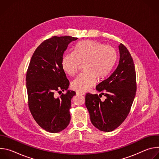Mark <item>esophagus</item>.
<instances>
[{"label":"esophagus","instance_id":"obj_1","mask_svg":"<svg viewBox=\"0 0 159 159\" xmlns=\"http://www.w3.org/2000/svg\"><path fill=\"white\" fill-rule=\"evenodd\" d=\"M77 95H80V96H84L85 95V93H80V92H77L76 93Z\"/></svg>","mask_w":159,"mask_h":159}]
</instances>
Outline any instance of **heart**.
Returning a JSON list of instances; mask_svg holds the SVG:
<instances>
[{
    "label": "heart",
    "instance_id": "obj_1",
    "mask_svg": "<svg viewBox=\"0 0 159 159\" xmlns=\"http://www.w3.org/2000/svg\"><path fill=\"white\" fill-rule=\"evenodd\" d=\"M118 58L116 50L98 41L84 40L77 43L72 53H65L61 59V67L65 74L75 75L83 64L84 73L72 82V89L85 92L96 82L97 78L107 76L114 67Z\"/></svg>",
    "mask_w": 159,
    "mask_h": 159
}]
</instances>
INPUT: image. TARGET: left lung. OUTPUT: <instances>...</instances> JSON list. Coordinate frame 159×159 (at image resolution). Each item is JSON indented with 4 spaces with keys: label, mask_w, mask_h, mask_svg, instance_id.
Listing matches in <instances>:
<instances>
[{
    "label": "left lung",
    "mask_w": 159,
    "mask_h": 159,
    "mask_svg": "<svg viewBox=\"0 0 159 159\" xmlns=\"http://www.w3.org/2000/svg\"><path fill=\"white\" fill-rule=\"evenodd\" d=\"M120 58L115 71L96 86L98 94L87 93L85 106L90 121L98 129L112 131L125 120L130 111L137 91L136 72L133 60L128 49L119 45ZM104 102L100 100L102 95Z\"/></svg>",
    "instance_id": "1"
}]
</instances>
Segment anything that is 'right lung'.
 Listing matches in <instances>:
<instances>
[{"instance_id": "1", "label": "right lung", "mask_w": 159, "mask_h": 159, "mask_svg": "<svg viewBox=\"0 0 159 159\" xmlns=\"http://www.w3.org/2000/svg\"><path fill=\"white\" fill-rule=\"evenodd\" d=\"M77 38L52 36L42 42L34 51L26 73L29 109L36 122L44 130L58 133L69 125L71 99L75 95L67 90L69 81L61 67L68 45Z\"/></svg>"}]
</instances>
